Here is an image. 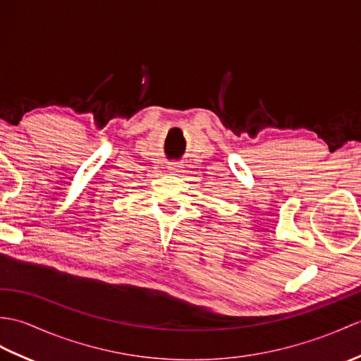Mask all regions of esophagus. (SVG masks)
<instances>
[{
    "label": "esophagus",
    "instance_id": "esophagus-1",
    "mask_svg": "<svg viewBox=\"0 0 361 361\" xmlns=\"http://www.w3.org/2000/svg\"><path fill=\"white\" fill-rule=\"evenodd\" d=\"M167 171L171 172V173H173V175H180V172H181V166L180 164H176V163H171L167 166Z\"/></svg>",
    "mask_w": 361,
    "mask_h": 361
}]
</instances>
